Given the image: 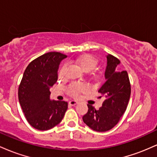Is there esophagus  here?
<instances>
[{
	"label": "esophagus",
	"mask_w": 157,
	"mask_h": 157,
	"mask_svg": "<svg viewBox=\"0 0 157 157\" xmlns=\"http://www.w3.org/2000/svg\"><path fill=\"white\" fill-rule=\"evenodd\" d=\"M78 103V101L76 100H71L69 101V105H75Z\"/></svg>",
	"instance_id": "esophagus-1"
}]
</instances>
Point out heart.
Instances as JSON below:
<instances>
[{"instance_id": "heart-1", "label": "heart", "mask_w": 157, "mask_h": 157, "mask_svg": "<svg viewBox=\"0 0 157 157\" xmlns=\"http://www.w3.org/2000/svg\"><path fill=\"white\" fill-rule=\"evenodd\" d=\"M77 66L80 67L82 71H90L93 70L94 68H96L98 64V60L96 57L90 54H84L79 57H77L75 60ZM66 65H63L60 69H59L58 75L60 77L63 76L65 70H66ZM94 78H98V75H94ZM88 87L86 84L84 83H78V82H73L70 84L68 87V92L70 95L74 97L78 96L81 93H84L87 91Z\"/></svg>"}]
</instances>
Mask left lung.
Segmentation results:
<instances>
[{
    "mask_svg": "<svg viewBox=\"0 0 157 157\" xmlns=\"http://www.w3.org/2000/svg\"><path fill=\"white\" fill-rule=\"evenodd\" d=\"M106 57L105 82L98 91L104 97L102 105L96 110L88 104V112L82 117L86 125L99 132L111 130L118 123L127 109L131 96V84L127 71L119 70L120 61L114 56L109 54Z\"/></svg>",
    "mask_w": 157,
    "mask_h": 157,
    "instance_id": "obj_1",
    "label": "left lung"
}]
</instances>
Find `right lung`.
Segmentation results:
<instances>
[{"label":"right lung","mask_w":157,"mask_h":157,"mask_svg":"<svg viewBox=\"0 0 157 157\" xmlns=\"http://www.w3.org/2000/svg\"><path fill=\"white\" fill-rule=\"evenodd\" d=\"M67 57L48 52L28 65L18 89V99L26 120L40 131L58 125L68 109V102L50 100V88L57 80L61 60Z\"/></svg>","instance_id":"add662e5"}]
</instances>
